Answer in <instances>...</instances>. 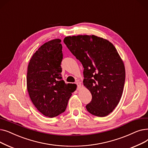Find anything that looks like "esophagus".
I'll return each mask as SVG.
<instances>
[{
	"label": "esophagus",
	"instance_id": "34e87169",
	"mask_svg": "<svg viewBox=\"0 0 148 148\" xmlns=\"http://www.w3.org/2000/svg\"><path fill=\"white\" fill-rule=\"evenodd\" d=\"M76 84H77V86H78V87H77V90H79L80 88L81 87V84L79 83V82H78V81H76Z\"/></svg>",
	"mask_w": 148,
	"mask_h": 148
}]
</instances>
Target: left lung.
Returning a JSON list of instances; mask_svg holds the SVG:
<instances>
[{"mask_svg":"<svg viewBox=\"0 0 148 148\" xmlns=\"http://www.w3.org/2000/svg\"><path fill=\"white\" fill-rule=\"evenodd\" d=\"M64 43L84 67V86L92 95L87 111L107 116L120 101L125 81V66L116 49L94 35L66 37Z\"/></svg>","mask_w":148,"mask_h":148,"instance_id":"obj_1","label":"left lung"}]
</instances>
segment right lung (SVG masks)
<instances>
[{"label":"right lung","mask_w":148,"mask_h":148,"mask_svg":"<svg viewBox=\"0 0 148 148\" xmlns=\"http://www.w3.org/2000/svg\"><path fill=\"white\" fill-rule=\"evenodd\" d=\"M62 60L61 40L54 39L39 47L27 66V89L31 100L41 114L51 118L65 111L76 89L62 79Z\"/></svg>","instance_id":"add662e5"}]
</instances>
